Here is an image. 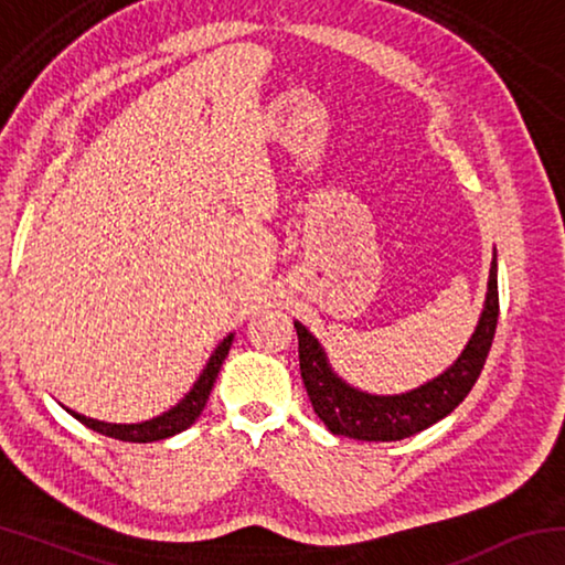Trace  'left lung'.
<instances>
[{"instance_id":"8db88e82","label":"left lung","mask_w":565,"mask_h":565,"mask_svg":"<svg viewBox=\"0 0 565 565\" xmlns=\"http://www.w3.org/2000/svg\"><path fill=\"white\" fill-rule=\"evenodd\" d=\"M495 323H499V266L493 259L481 321L454 366L408 394L371 396L333 376L319 341L296 321L294 327L299 337V366L306 394L331 434L359 438V441H401V438L434 426L471 394L483 363L489 359Z\"/></svg>"}]
</instances>
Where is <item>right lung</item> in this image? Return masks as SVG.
Segmentation results:
<instances>
[{
	"label": "right lung",
	"mask_w": 565,
	"mask_h": 565,
	"mask_svg": "<svg viewBox=\"0 0 565 565\" xmlns=\"http://www.w3.org/2000/svg\"><path fill=\"white\" fill-rule=\"evenodd\" d=\"M232 339L234 337H226L222 343H218L216 351L212 353V359H209L204 374L199 376V381L194 384V388L189 391V394L179 401L174 408H169L167 414H161L151 420H141V424H104V420L97 418H87L82 414H70L82 420L84 426L92 428V431L104 434L109 438H119V441H129V444H149V441H161V438H169L179 431H184L189 428L194 420L202 414L204 406H206V398L212 394L214 388V381L218 376V369H222V363L226 359L228 349H232Z\"/></svg>",
	"instance_id": "add662e5"
}]
</instances>
